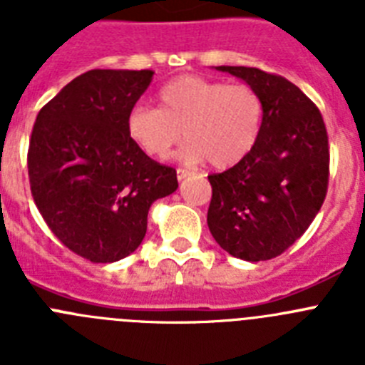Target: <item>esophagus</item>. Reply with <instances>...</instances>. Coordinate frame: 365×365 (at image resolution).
I'll list each match as a JSON object with an SVG mask.
<instances>
[{
    "label": "esophagus",
    "instance_id": "obj_1",
    "mask_svg": "<svg viewBox=\"0 0 365 365\" xmlns=\"http://www.w3.org/2000/svg\"><path fill=\"white\" fill-rule=\"evenodd\" d=\"M188 175H190L188 170H182V168H179V170H177V179L179 180H185Z\"/></svg>",
    "mask_w": 365,
    "mask_h": 365
}]
</instances>
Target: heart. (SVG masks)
<instances>
[{
    "mask_svg": "<svg viewBox=\"0 0 365 365\" xmlns=\"http://www.w3.org/2000/svg\"><path fill=\"white\" fill-rule=\"evenodd\" d=\"M159 109L135 106L128 113V137L146 155L164 159L186 138L177 159L197 166L210 160L227 170L250 153L263 118L261 98L250 86L185 74L160 87Z\"/></svg>",
    "mask_w": 365,
    "mask_h": 365,
    "instance_id": "heart-1",
    "label": "heart"
}]
</instances>
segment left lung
Returning a JSON list of instances; mask_svg holds the SVG:
<instances>
[{
    "instance_id": "1",
    "label": "left lung",
    "mask_w": 365,
    "mask_h": 365,
    "mask_svg": "<svg viewBox=\"0 0 365 365\" xmlns=\"http://www.w3.org/2000/svg\"><path fill=\"white\" fill-rule=\"evenodd\" d=\"M259 95L263 118L250 153L208 175V228L230 256L265 261L291 247L320 212L327 193L324 118L302 89L256 67L219 66Z\"/></svg>"
}]
</instances>
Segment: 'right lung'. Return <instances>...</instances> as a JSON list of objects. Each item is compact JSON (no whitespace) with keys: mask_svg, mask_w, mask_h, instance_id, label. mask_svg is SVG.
I'll list each match as a JSON object with an SVG mask.
<instances>
[{"mask_svg":"<svg viewBox=\"0 0 365 365\" xmlns=\"http://www.w3.org/2000/svg\"><path fill=\"white\" fill-rule=\"evenodd\" d=\"M153 71L93 69L40 109L29 146L31 192L53 234L93 263L143 243L148 210L179 188L173 168L128 137L125 118Z\"/></svg>","mask_w":365,"mask_h":365,"instance_id":"obj_1","label":"right lung"}]
</instances>
